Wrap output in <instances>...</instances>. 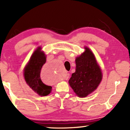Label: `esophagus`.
<instances>
[{
    "mask_svg": "<svg viewBox=\"0 0 130 130\" xmlns=\"http://www.w3.org/2000/svg\"><path fill=\"white\" fill-rule=\"evenodd\" d=\"M69 73H67V75H66V77H65L66 80H68V79L69 78Z\"/></svg>",
    "mask_w": 130,
    "mask_h": 130,
    "instance_id": "34e87169",
    "label": "esophagus"
}]
</instances>
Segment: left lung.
I'll list each match as a JSON object with an SVG mask.
<instances>
[{"label": "left lung", "instance_id": "8db88e82", "mask_svg": "<svg viewBox=\"0 0 130 130\" xmlns=\"http://www.w3.org/2000/svg\"><path fill=\"white\" fill-rule=\"evenodd\" d=\"M76 58V71L69 80L70 86L80 98H85L96 89L102 80V72L95 57L88 47Z\"/></svg>", "mask_w": 130, "mask_h": 130}]
</instances>
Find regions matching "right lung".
<instances>
[{
  "label": "right lung",
  "instance_id": "add662e5",
  "mask_svg": "<svg viewBox=\"0 0 130 130\" xmlns=\"http://www.w3.org/2000/svg\"><path fill=\"white\" fill-rule=\"evenodd\" d=\"M46 55L41 51V47H38L32 53L27 64L24 69V77L28 86L41 96L49 94L52 87L44 84L40 77L41 70L46 60Z\"/></svg>",
  "mask_w": 130,
  "mask_h": 130
}]
</instances>
